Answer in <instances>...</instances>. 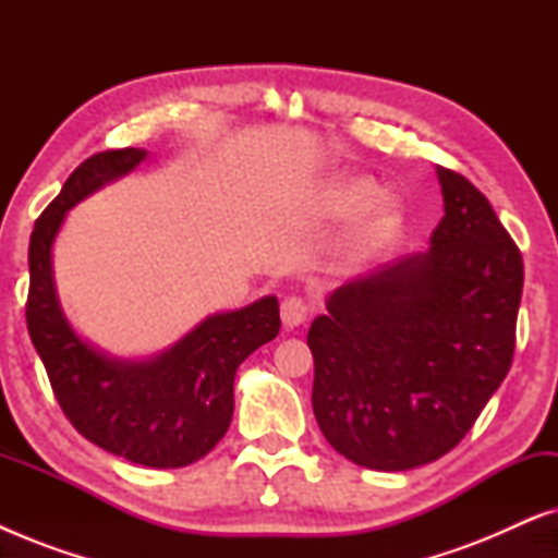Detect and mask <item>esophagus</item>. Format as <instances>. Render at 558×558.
I'll list each match as a JSON object with an SVG mask.
<instances>
[{
    "instance_id": "obj_1",
    "label": "esophagus",
    "mask_w": 558,
    "mask_h": 558,
    "mask_svg": "<svg viewBox=\"0 0 558 558\" xmlns=\"http://www.w3.org/2000/svg\"><path fill=\"white\" fill-rule=\"evenodd\" d=\"M310 317V304L302 300V296H284L281 300V323H284L287 330L292 327H300L307 323Z\"/></svg>"
}]
</instances>
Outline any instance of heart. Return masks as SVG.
I'll return each instance as SVG.
<instances>
[{
    "instance_id": "heart-1",
    "label": "heart",
    "mask_w": 558,
    "mask_h": 558,
    "mask_svg": "<svg viewBox=\"0 0 558 558\" xmlns=\"http://www.w3.org/2000/svg\"><path fill=\"white\" fill-rule=\"evenodd\" d=\"M310 208L323 220H345L363 210L350 233V248L371 256L388 246L403 226V205L396 195L384 193L368 174L338 172L327 178L310 197Z\"/></svg>"
}]
</instances>
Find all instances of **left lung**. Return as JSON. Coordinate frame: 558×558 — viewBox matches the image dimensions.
I'll return each mask as SVG.
<instances>
[{"label":"left lung","instance_id":"left-lung-1","mask_svg":"<svg viewBox=\"0 0 558 558\" xmlns=\"http://www.w3.org/2000/svg\"><path fill=\"white\" fill-rule=\"evenodd\" d=\"M437 180L445 218L429 251L335 289L307 332L319 429L368 470L454 449L513 363L521 251L468 178L437 167Z\"/></svg>","mask_w":558,"mask_h":558}]
</instances>
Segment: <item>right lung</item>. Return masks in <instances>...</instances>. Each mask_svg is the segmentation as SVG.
Listing matches in <instances>:
<instances>
[{"label": "right lung", "mask_w": 558, "mask_h": 558, "mask_svg": "<svg viewBox=\"0 0 558 558\" xmlns=\"http://www.w3.org/2000/svg\"><path fill=\"white\" fill-rule=\"evenodd\" d=\"M147 159L126 147L98 151L75 167L60 195L35 220L29 239V340L52 393L88 441L144 468H185L223 439L233 416L239 365L279 335L277 296L205 317L195 330L147 361L106 355L73 330L52 279V243L65 213Z\"/></svg>", "instance_id": "1"}]
</instances>
